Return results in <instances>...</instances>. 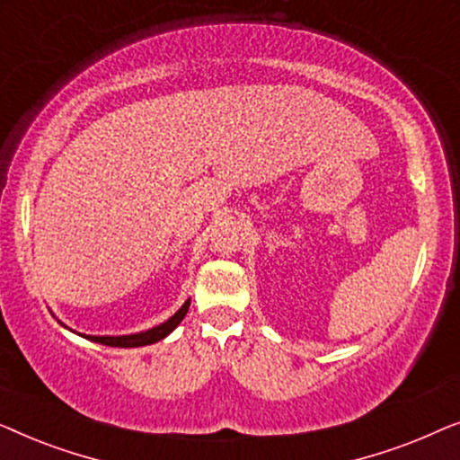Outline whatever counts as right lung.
<instances>
[{
	"mask_svg": "<svg viewBox=\"0 0 460 460\" xmlns=\"http://www.w3.org/2000/svg\"><path fill=\"white\" fill-rule=\"evenodd\" d=\"M188 305H190V301H186V304L181 305L180 310L167 320V323H163L159 326H155V329H148L144 332H136V335H121V337H93V335H90L87 339H92V341H96V343L112 345V348H140V345L156 343V341H161V339H165L169 332H172L175 326L181 323V318H184L188 312Z\"/></svg>",
	"mask_w": 460,
	"mask_h": 460,
	"instance_id": "1",
	"label": "right lung"
}]
</instances>
